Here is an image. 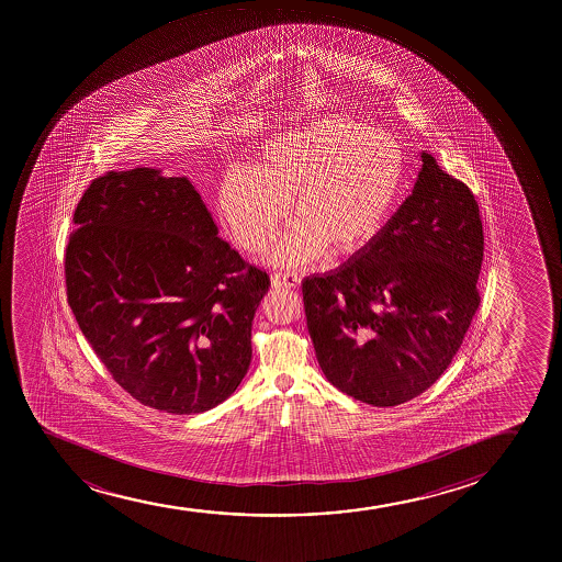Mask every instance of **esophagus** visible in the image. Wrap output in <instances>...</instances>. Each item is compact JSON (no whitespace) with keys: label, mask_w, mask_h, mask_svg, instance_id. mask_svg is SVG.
Returning a JSON list of instances; mask_svg holds the SVG:
<instances>
[{"label":"esophagus","mask_w":562,"mask_h":562,"mask_svg":"<svg viewBox=\"0 0 562 562\" xmlns=\"http://www.w3.org/2000/svg\"><path fill=\"white\" fill-rule=\"evenodd\" d=\"M272 285L274 288H285V290H295L301 285V278L293 274V272H284V274L278 272L272 277Z\"/></svg>","instance_id":"obj_1"}]
</instances>
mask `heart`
Segmentation results:
<instances>
[{"mask_svg":"<svg viewBox=\"0 0 562 562\" xmlns=\"http://www.w3.org/2000/svg\"><path fill=\"white\" fill-rule=\"evenodd\" d=\"M404 153L391 134L351 115L325 114L266 139L254 170L232 168L218 207L246 252H261L291 211L293 226L269 254L272 266L303 269L359 250L375 239L396 207Z\"/></svg>","mask_w":562,"mask_h":562,"instance_id":"heart-1","label":"heart"}]
</instances>
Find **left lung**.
Listing matches in <instances>:
<instances>
[{"label": "left lung", "instance_id": "left-lung-1", "mask_svg": "<svg viewBox=\"0 0 562 562\" xmlns=\"http://www.w3.org/2000/svg\"><path fill=\"white\" fill-rule=\"evenodd\" d=\"M479 203L423 153L415 189L383 232L336 271L304 278L310 338L325 378L375 407L428 391L479 308Z\"/></svg>", "mask_w": 562, "mask_h": 562}]
</instances>
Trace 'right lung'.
Returning <instances> with one entry per match:
<instances>
[{"instance_id":"obj_1","label":"right lung","mask_w":562,"mask_h":562,"mask_svg":"<svg viewBox=\"0 0 562 562\" xmlns=\"http://www.w3.org/2000/svg\"><path fill=\"white\" fill-rule=\"evenodd\" d=\"M75 224L69 306L112 378L139 404L173 415L232 396L271 280L218 237L189 177L110 171L89 184Z\"/></svg>"}]
</instances>
